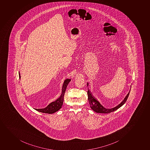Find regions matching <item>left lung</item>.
<instances>
[{"instance_id":"obj_1","label":"left lung","mask_w":150,"mask_h":150,"mask_svg":"<svg viewBox=\"0 0 150 150\" xmlns=\"http://www.w3.org/2000/svg\"><path fill=\"white\" fill-rule=\"evenodd\" d=\"M87 87H88V83H87ZM131 90V88L130 89L128 93L126 95V96L124 98L123 101L120 104L116 106L115 107L110 108V109H107L105 108L104 106H103L100 104V103L92 95V94L90 92L89 89H88L87 91V94H88V100L89 104H90V108H91L92 110H94V112L97 113H102V114H108L110 113L111 112H114L115 110H117V109H119L122 106H123L125 104V103L126 102V100L127 99L128 97L130 91Z\"/></svg>"}]
</instances>
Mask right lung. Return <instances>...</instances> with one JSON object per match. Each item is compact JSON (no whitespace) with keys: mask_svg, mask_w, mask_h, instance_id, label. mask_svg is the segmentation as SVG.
Returning <instances> with one entry per match:
<instances>
[{"mask_svg":"<svg viewBox=\"0 0 150 150\" xmlns=\"http://www.w3.org/2000/svg\"><path fill=\"white\" fill-rule=\"evenodd\" d=\"M19 77L21 79V76L19 73ZM71 81V79H67L64 81L63 84L62 88V93L60 96L55 101L50 103L47 107L42 109H35V110L38 112H43V113H47V114H53L58 110H59L62 108V106L63 104L64 97L65 94L67 87L68 84Z\"/></svg>","mask_w":150,"mask_h":150,"instance_id":"right-lung-1","label":"right lung"}]
</instances>
